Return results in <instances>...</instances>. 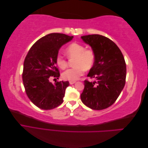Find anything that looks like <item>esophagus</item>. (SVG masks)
Listing matches in <instances>:
<instances>
[{
	"instance_id": "34e87169",
	"label": "esophagus",
	"mask_w": 148,
	"mask_h": 148,
	"mask_svg": "<svg viewBox=\"0 0 148 148\" xmlns=\"http://www.w3.org/2000/svg\"><path fill=\"white\" fill-rule=\"evenodd\" d=\"M76 83V81H70L69 82V83L70 84H74V83Z\"/></svg>"
}]
</instances>
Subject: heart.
<instances>
[{
  "instance_id": "obj_1",
  "label": "heart",
  "mask_w": 148,
  "mask_h": 148,
  "mask_svg": "<svg viewBox=\"0 0 148 148\" xmlns=\"http://www.w3.org/2000/svg\"><path fill=\"white\" fill-rule=\"evenodd\" d=\"M66 53L70 59L75 58L73 68L64 71L62 78L69 81H76L84 74L85 70L91 69L96 60L95 52L91 49H86L82 44L72 43L66 49ZM57 66L61 69H66L68 66V60L63 55L57 54L56 58Z\"/></svg>"
}]
</instances>
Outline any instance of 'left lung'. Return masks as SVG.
I'll return each instance as SVG.
<instances>
[{
    "mask_svg": "<svg viewBox=\"0 0 148 148\" xmlns=\"http://www.w3.org/2000/svg\"><path fill=\"white\" fill-rule=\"evenodd\" d=\"M82 38L95 52V64L88 77L96 80L94 82L84 80L81 99L92 109H105L114 104L124 88L126 63L119 47L108 38L91 34Z\"/></svg>",
    "mask_w": 148,
    "mask_h": 148,
    "instance_id": "1",
    "label": "left lung"
}]
</instances>
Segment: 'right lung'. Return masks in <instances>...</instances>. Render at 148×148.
<instances>
[{
  "instance_id": "obj_1",
  "label": "right lung",
  "mask_w": 148,
  "mask_h": 148,
  "mask_svg": "<svg viewBox=\"0 0 148 148\" xmlns=\"http://www.w3.org/2000/svg\"><path fill=\"white\" fill-rule=\"evenodd\" d=\"M73 38L65 34H49L38 40L25 57L22 73L25 91L30 101L40 109L51 110L63 102L69 82L56 81L53 84L49 79H59L56 56L60 47Z\"/></svg>"
}]
</instances>
